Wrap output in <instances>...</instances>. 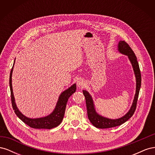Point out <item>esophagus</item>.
I'll return each mask as SVG.
<instances>
[{"mask_svg":"<svg viewBox=\"0 0 155 155\" xmlns=\"http://www.w3.org/2000/svg\"><path fill=\"white\" fill-rule=\"evenodd\" d=\"M77 86L79 88H82L85 86V81H84L83 79H78L77 81Z\"/></svg>","mask_w":155,"mask_h":155,"instance_id":"1","label":"esophagus"}]
</instances>
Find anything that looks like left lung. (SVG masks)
Returning a JSON list of instances; mask_svg holds the SVG:
<instances>
[{
	"label": "left lung",
	"instance_id": "left-lung-1",
	"mask_svg": "<svg viewBox=\"0 0 155 155\" xmlns=\"http://www.w3.org/2000/svg\"><path fill=\"white\" fill-rule=\"evenodd\" d=\"M118 51L121 54L127 55L131 63L136 78V92L134 97L132 105L127 113L121 118L117 119H111L103 116L98 114L96 110L92 96L88 91L83 90V93L85 97L86 105L87 109L88 118L91 124L99 129H107L114 127L124 124L130 118L132 117L137 107V103L138 97L140 87H141V74L139 68V64L137 61V58L133 50L130 48L129 45L124 41H120L118 45Z\"/></svg>",
	"mask_w": 155,
	"mask_h": 155
}]
</instances>
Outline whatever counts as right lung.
<instances>
[{"mask_svg": "<svg viewBox=\"0 0 155 155\" xmlns=\"http://www.w3.org/2000/svg\"><path fill=\"white\" fill-rule=\"evenodd\" d=\"M14 61V64H15ZM13 66L12 68L10 76V87L11 91V98L13 109L14 112H15L16 115L18 118H20L23 122L26 125L34 129H50L58 126L62 122L63 119L65 109L68 98L71 96L76 91V84L74 83L73 85L68 88L66 90L61 93L59 96L58 100L56 103L55 107L53 111L51 113L46 116L41 117V118H28L23 114L22 112L18 109L16 105L15 97L13 95V87H12V73L13 70Z\"/></svg>", "mask_w": 155, "mask_h": 155, "instance_id": "obj_1", "label": "right lung"}]
</instances>
